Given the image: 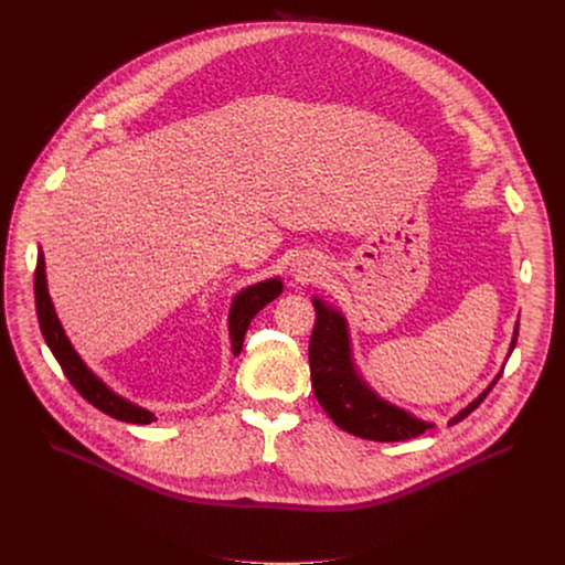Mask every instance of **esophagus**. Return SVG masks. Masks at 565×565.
I'll return each mask as SVG.
<instances>
[{"label":"esophagus","mask_w":565,"mask_h":565,"mask_svg":"<svg viewBox=\"0 0 565 565\" xmlns=\"http://www.w3.org/2000/svg\"><path fill=\"white\" fill-rule=\"evenodd\" d=\"M295 273H297L301 279H306V277H312V275L317 273V268L310 266V264H299V266L295 268Z\"/></svg>","instance_id":"1"}]
</instances>
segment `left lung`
I'll list each match as a JSON object with an SVG mask.
<instances>
[{
  "instance_id": "8db88e82",
  "label": "left lung",
  "mask_w": 565,
  "mask_h": 565,
  "mask_svg": "<svg viewBox=\"0 0 565 565\" xmlns=\"http://www.w3.org/2000/svg\"><path fill=\"white\" fill-rule=\"evenodd\" d=\"M312 303H315L317 319L310 335L308 360H310L312 391L321 409L331 416V420L340 429L366 440L397 443V440H409L425 434L431 427V423H423L409 416L407 412L388 405V402L380 399L360 380L351 362L344 317L321 303L319 299H315ZM516 338H519V324L514 331L512 351L516 347ZM499 377L490 384L488 391H482L469 407H465L449 425H456L462 418H467L480 402L488 397V393L499 382Z\"/></svg>"
}]
</instances>
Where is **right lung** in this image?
<instances>
[{"label": "right lung", "mask_w": 565, "mask_h": 565, "mask_svg": "<svg viewBox=\"0 0 565 565\" xmlns=\"http://www.w3.org/2000/svg\"><path fill=\"white\" fill-rule=\"evenodd\" d=\"M35 310H38V321H40V331L44 335V342L49 344L53 358L57 360V364L62 366L64 375L68 377V382L73 384V388L83 395L89 405H94L96 409H100L103 414L122 420V423H134V425H149L156 420V416L142 407L131 405V402L122 399L120 395H116L114 391H109L87 366L85 362L77 358V353L73 351V347L68 344L60 321L55 317L51 297L46 292V277H44V257L42 253L38 255V266H35ZM281 292V281L279 279H270V281H262L257 286L246 288L244 292H238L232 310H230V338H232V351L238 353L241 347H244V338L246 331L250 327L253 317L266 306L270 303L275 297H279Z\"/></svg>", "instance_id": "1"}]
</instances>
